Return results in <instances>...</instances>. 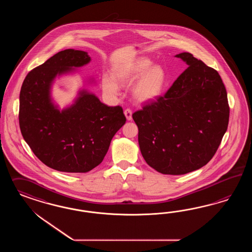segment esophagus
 Returning a JSON list of instances; mask_svg holds the SVG:
<instances>
[{
    "instance_id": "obj_1",
    "label": "esophagus",
    "mask_w": 252,
    "mask_h": 252,
    "mask_svg": "<svg viewBox=\"0 0 252 252\" xmlns=\"http://www.w3.org/2000/svg\"><path fill=\"white\" fill-rule=\"evenodd\" d=\"M124 114H125L126 117V119H127L128 121H131V120H132V112H131V110H130V109H126V110H125Z\"/></svg>"
}]
</instances>
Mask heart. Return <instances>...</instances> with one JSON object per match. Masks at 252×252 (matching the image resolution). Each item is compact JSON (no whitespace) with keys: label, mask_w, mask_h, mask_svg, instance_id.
Here are the masks:
<instances>
[{"label":"heart","mask_w":252,"mask_h":252,"mask_svg":"<svg viewBox=\"0 0 252 252\" xmlns=\"http://www.w3.org/2000/svg\"><path fill=\"white\" fill-rule=\"evenodd\" d=\"M152 64V60L141 57L130 63L116 66L113 70L112 76H102L101 87L103 92L110 96H116L119 93L117 83H132L139 77L133 88L134 98L141 103L157 100L166 84V74L160 65Z\"/></svg>","instance_id":"b5f03b06"}]
</instances>
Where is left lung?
<instances>
[{
  "mask_svg": "<svg viewBox=\"0 0 252 252\" xmlns=\"http://www.w3.org/2000/svg\"><path fill=\"white\" fill-rule=\"evenodd\" d=\"M189 67L163 97L133 114L146 162L163 175L204 166L227 130V93L218 72L189 53L176 54Z\"/></svg>",
  "mask_w": 252,
  "mask_h": 252,
  "instance_id": "obj_1",
  "label": "left lung"
}]
</instances>
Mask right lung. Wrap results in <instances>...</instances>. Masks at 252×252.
<instances>
[{
  "instance_id": "1",
  "label": "right lung",
  "mask_w": 252,
  "mask_h": 252,
  "mask_svg": "<svg viewBox=\"0 0 252 252\" xmlns=\"http://www.w3.org/2000/svg\"><path fill=\"white\" fill-rule=\"evenodd\" d=\"M92 61L84 51H61L31 71L19 96V126L25 141L44 164L64 173H87L106 155L115 133L126 121L122 107L107 106L80 89L61 109L52 96L56 77L77 73ZM89 83H95L90 77Z\"/></svg>"
}]
</instances>
